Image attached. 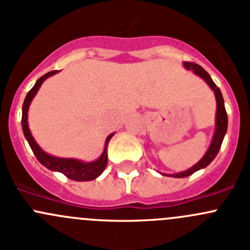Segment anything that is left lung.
<instances>
[{"instance_id": "left-lung-1", "label": "left lung", "mask_w": 250, "mask_h": 250, "mask_svg": "<svg viewBox=\"0 0 250 250\" xmlns=\"http://www.w3.org/2000/svg\"><path fill=\"white\" fill-rule=\"evenodd\" d=\"M183 64L186 70H192L193 74H196L197 76L203 78V80L207 82V84L211 88L214 94H215V99H216L215 130H214L213 139H211V143L210 145H209L208 150H207V152L204 153L203 157L201 158L195 166H192V167L188 168V169L184 170V172H179L175 174H163V175L173 176V178H186V176L191 175V174L197 172V170L206 168L207 166H208L209 163L216 157V155H218L219 150H220L221 147V144H223L224 137H225L226 132H228V113H226L225 104H224V98H223V94H221L220 89L216 87V84L213 82L211 77L209 76L208 72H207L202 66L195 64V62H184Z\"/></svg>"}]
</instances>
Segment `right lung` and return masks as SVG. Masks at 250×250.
<instances>
[{
  "instance_id": "obj_1",
  "label": "right lung",
  "mask_w": 250,
  "mask_h": 250,
  "mask_svg": "<svg viewBox=\"0 0 250 250\" xmlns=\"http://www.w3.org/2000/svg\"><path fill=\"white\" fill-rule=\"evenodd\" d=\"M57 72L58 71H50V72H47V74L43 75L42 77H40L39 80L36 81L34 87H32L31 89H30V92L26 94V98H25L24 100V104H22V115H21L22 133H24L25 138H26L32 152L35 153V156H36V158L39 160V162L41 163V165H43L44 167L48 168L49 170L62 173L65 176H67V178L75 181L94 180V179H97L100 174L104 172L105 167H106L107 165L106 146L115 133H111L109 137L106 138V140H105L104 151H103V153L100 155V157L98 158V160L93 161V162H83V161L76 160V158L55 157V156H52L49 155V153L44 152V151L40 147L39 144L36 143V140L34 139L31 132H30L29 123H27V112H29L30 104H31L32 99H34L35 95L37 94L40 88H41L42 83L44 82V80H47L48 77L53 76V75H55Z\"/></svg>"
}]
</instances>
